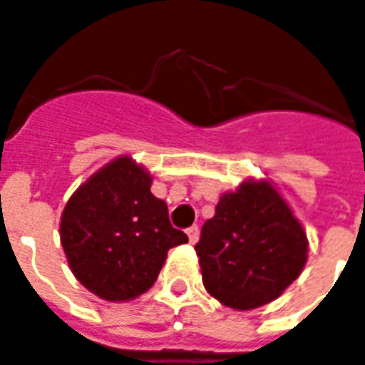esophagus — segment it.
Listing matches in <instances>:
<instances>
[{
	"label": "esophagus",
	"mask_w": 365,
	"mask_h": 365,
	"mask_svg": "<svg viewBox=\"0 0 365 365\" xmlns=\"http://www.w3.org/2000/svg\"><path fill=\"white\" fill-rule=\"evenodd\" d=\"M187 237H190V244H195L197 240H199V226L187 228Z\"/></svg>",
	"instance_id": "esophagus-1"
}]
</instances>
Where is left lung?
Returning <instances> with one entry per match:
<instances>
[{
    "label": "left lung",
    "mask_w": 365,
    "mask_h": 365,
    "mask_svg": "<svg viewBox=\"0 0 365 365\" xmlns=\"http://www.w3.org/2000/svg\"><path fill=\"white\" fill-rule=\"evenodd\" d=\"M307 236L269 180H245L220 195L195 245L207 292L247 312L277 299L307 261Z\"/></svg>",
    "instance_id": "obj_1"
}]
</instances>
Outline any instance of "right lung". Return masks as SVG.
I'll return each mask as SVG.
<instances>
[{
    "label": "right lung",
    "mask_w": 365,
    "mask_h": 365,
    "mask_svg": "<svg viewBox=\"0 0 365 365\" xmlns=\"http://www.w3.org/2000/svg\"><path fill=\"white\" fill-rule=\"evenodd\" d=\"M153 175L118 156L69 197L59 237L75 279L106 302H129L158 279L170 247L187 242L150 193Z\"/></svg>",
    "instance_id": "right-lung-1"
}]
</instances>
